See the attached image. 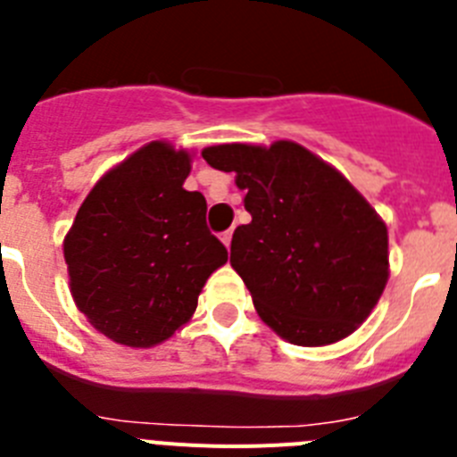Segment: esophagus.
Returning <instances> with one entry per match:
<instances>
[{
	"label": "esophagus",
	"mask_w": 457,
	"mask_h": 457,
	"mask_svg": "<svg viewBox=\"0 0 457 457\" xmlns=\"http://www.w3.org/2000/svg\"><path fill=\"white\" fill-rule=\"evenodd\" d=\"M231 237H233V231H226V233H221V242H224L226 247H231Z\"/></svg>",
	"instance_id": "34e87169"
}]
</instances>
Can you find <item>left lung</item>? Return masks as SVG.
<instances>
[{"label":"left lung","instance_id":"8db88e82","mask_svg":"<svg viewBox=\"0 0 457 457\" xmlns=\"http://www.w3.org/2000/svg\"><path fill=\"white\" fill-rule=\"evenodd\" d=\"M220 171H236L249 224L231 240V265L258 316L295 345L350 337L389 278L386 224L369 201L295 141L204 148Z\"/></svg>","mask_w":457,"mask_h":457}]
</instances>
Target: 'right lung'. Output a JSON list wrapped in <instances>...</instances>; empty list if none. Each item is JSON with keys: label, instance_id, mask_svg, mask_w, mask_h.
<instances>
[{"label": "right lung", "instance_id": "obj_1", "mask_svg": "<svg viewBox=\"0 0 457 457\" xmlns=\"http://www.w3.org/2000/svg\"><path fill=\"white\" fill-rule=\"evenodd\" d=\"M192 155L151 141L93 185L63 240L72 300L100 334L130 348L173 337L228 252L183 187Z\"/></svg>", "mask_w": 457, "mask_h": 457}]
</instances>
